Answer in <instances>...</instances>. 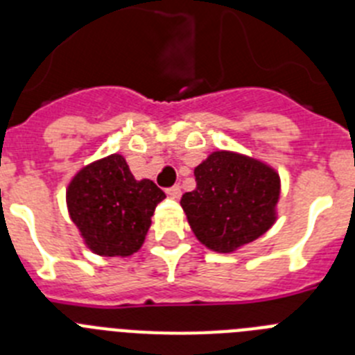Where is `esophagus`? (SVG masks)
<instances>
[{
    "label": "esophagus",
    "instance_id": "1",
    "mask_svg": "<svg viewBox=\"0 0 355 355\" xmlns=\"http://www.w3.org/2000/svg\"><path fill=\"white\" fill-rule=\"evenodd\" d=\"M167 196L171 197V199H180V197H181V187H180V184H174L172 188H168Z\"/></svg>",
    "mask_w": 355,
    "mask_h": 355
}]
</instances>
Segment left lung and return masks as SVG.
<instances>
[{"mask_svg": "<svg viewBox=\"0 0 355 355\" xmlns=\"http://www.w3.org/2000/svg\"><path fill=\"white\" fill-rule=\"evenodd\" d=\"M197 187L181 197L197 240L213 252H236L277 220L279 172L236 150H213L193 168Z\"/></svg>", "mask_w": 355, "mask_h": 355, "instance_id": "1", "label": "left lung"}]
</instances>
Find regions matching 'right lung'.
I'll return each mask as SVG.
<instances>
[{"label":"right lung","mask_w":355,"mask_h":355,"mask_svg":"<svg viewBox=\"0 0 355 355\" xmlns=\"http://www.w3.org/2000/svg\"><path fill=\"white\" fill-rule=\"evenodd\" d=\"M163 199L153 181L135 180L126 158L117 153L81 167L65 192L69 216L85 247L103 258L139 252Z\"/></svg>","instance_id":"right-lung-1"}]
</instances>
